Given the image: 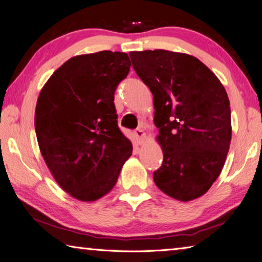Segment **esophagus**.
I'll return each instance as SVG.
<instances>
[{
    "instance_id": "34e87169",
    "label": "esophagus",
    "mask_w": 262,
    "mask_h": 262,
    "mask_svg": "<svg viewBox=\"0 0 262 262\" xmlns=\"http://www.w3.org/2000/svg\"><path fill=\"white\" fill-rule=\"evenodd\" d=\"M135 136L137 141H139V143H143L144 140H145V133L143 129H141V128H137V129H135Z\"/></svg>"
}]
</instances>
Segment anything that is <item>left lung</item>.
<instances>
[{
    "instance_id": "8db88e82",
    "label": "left lung",
    "mask_w": 262,
    "mask_h": 262,
    "mask_svg": "<svg viewBox=\"0 0 262 262\" xmlns=\"http://www.w3.org/2000/svg\"><path fill=\"white\" fill-rule=\"evenodd\" d=\"M136 74L154 95L164 160L154 172L161 191L181 202L203 196L225 165L231 141L226 89L196 57L168 50L133 51Z\"/></svg>"
}]
</instances>
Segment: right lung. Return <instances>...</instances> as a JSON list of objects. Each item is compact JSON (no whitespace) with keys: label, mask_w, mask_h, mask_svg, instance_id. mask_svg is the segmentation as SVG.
Instances as JSON below:
<instances>
[{"label":"right lung","mask_w":262,"mask_h":262,"mask_svg":"<svg viewBox=\"0 0 262 262\" xmlns=\"http://www.w3.org/2000/svg\"><path fill=\"white\" fill-rule=\"evenodd\" d=\"M129 69L125 52L75 56L55 71L37 98L41 155L60 188L79 201L111 191L132 155L115 106V92Z\"/></svg>","instance_id":"add662e5"}]
</instances>
